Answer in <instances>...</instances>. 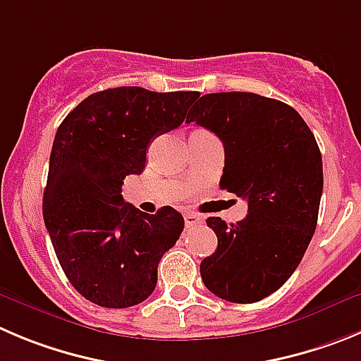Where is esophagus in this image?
Segmentation results:
<instances>
[{
	"instance_id": "1",
	"label": "esophagus",
	"mask_w": 361,
	"mask_h": 361,
	"mask_svg": "<svg viewBox=\"0 0 361 361\" xmlns=\"http://www.w3.org/2000/svg\"><path fill=\"white\" fill-rule=\"evenodd\" d=\"M200 224H203V217H201V215L194 214V212H187V214H185V226L194 228L200 226Z\"/></svg>"
}]
</instances>
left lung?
Masks as SVG:
<instances>
[{
    "label": "left lung",
    "instance_id": "left-lung-1",
    "mask_svg": "<svg viewBox=\"0 0 361 361\" xmlns=\"http://www.w3.org/2000/svg\"><path fill=\"white\" fill-rule=\"evenodd\" d=\"M188 114L187 123L222 140L221 188L247 201L237 224L207 219L219 244L201 262V279L217 298L257 302L294 274L317 228V140L292 106L252 92L204 94Z\"/></svg>",
    "mask_w": 361,
    "mask_h": 361
}]
</instances>
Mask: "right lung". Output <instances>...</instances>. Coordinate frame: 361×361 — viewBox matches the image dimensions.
<instances>
[{
    "mask_svg": "<svg viewBox=\"0 0 361 361\" xmlns=\"http://www.w3.org/2000/svg\"><path fill=\"white\" fill-rule=\"evenodd\" d=\"M200 92L117 87L89 97L62 121L49 157L42 214L62 271L94 305L128 308L157 287V269L185 221L173 207L144 214L121 196L146 167L147 146L174 130Z\"/></svg>",
    "mask_w": 361,
    "mask_h": 361,
    "instance_id": "obj_1",
    "label": "right lung"
}]
</instances>
